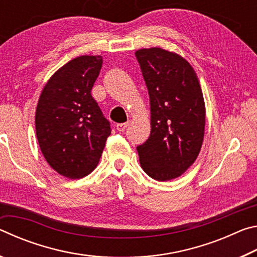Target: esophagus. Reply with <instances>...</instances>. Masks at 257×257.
Segmentation results:
<instances>
[{
    "instance_id": "1",
    "label": "esophagus",
    "mask_w": 257,
    "mask_h": 257,
    "mask_svg": "<svg viewBox=\"0 0 257 257\" xmlns=\"http://www.w3.org/2000/svg\"><path fill=\"white\" fill-rule=\"evenodd\" d=\"M129 125V122H124V123H118L116 124V129L119 130V132H124V129L127 128Z\"/></svg>"
}]
</instances>
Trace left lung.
Here are the masks:
<instances>
[{
	"instance_id": "left-lung-1",
	"label": "left lung",
	"mask_w": 257,
	"mask_h": 257,
	"mask_svg": "<svg viewBox=\"0 0 257 257\" xmlns=\"http://www.w3.org/2000/svg\"><path fill=\"white\" fill-rule=\"evenodd\" d=\"M149 89L151 135L137 147L141 167L151 178L180 177L201 152L205 103L196 72L175 52L161 47L135 52Z\"/></svg>"
}]
</instances>
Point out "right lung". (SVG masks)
Returning <instances> with one entry per match:
<instances>
[{
  "label": "right lung",
  "instance_id": "obj_1",
  "mask_svg": "<svg viewBox=\"0 0 257 257\" xmlns=\"http://www.w3.org/2000/svg\"><path fill=\"white\" fill-rule=\"evenodd\" d=\"M102 63L101 55L72 59L51 76L38 98V144L50 167L69 179L86 177L96 168L111 134L90 94Z\"/></svg>",
  "mask_w": 257,
  "mask_h": 257
}]
</instances>
